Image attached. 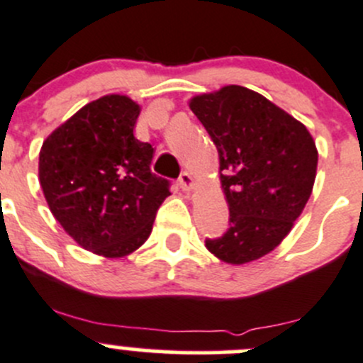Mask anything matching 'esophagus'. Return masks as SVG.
Instances as JSON below:
<instances>
[{
    "label": "esophagus",
    "mask_w": 363,
    "mask_h": 363,
    "mask_svg": "<svg viewBox=\"0 0 363 363\" xmlns=\"http://www.w3.org/2000/svg\"><path fill=\"white\" fill-rule=\"evenodd\" d=\"M179 184H181L182 191L184 193H191L194 189V179L189 172H182L181 177H179Z\"/></svg>",
    "instance_id": "34e87169"
}]
</instances>
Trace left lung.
Returning a JSON list of instances; mask_svg holds the SVG:
<instances>
[{
    "mask_svg": "<svg viewBox=\"0 0 363 363\" xmlns=\"http://www.w3.org/2000/svg\"><path fill=\"white\" fill-rule=\"evenodd\" d=\"M189 108L219 152L230 208V230L205 247L228 264L257 261L284 242L310 200L315 140L299 120L245 86L194 95Z\"/></svg>",
    "mask_w": 363,
    "mask_h": 363,
    "instance_id": "obj_1",
    "label": "left lung"
}]
</instances>
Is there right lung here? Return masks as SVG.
I'll return each mask as SVG.
<instances>
[{
    "label": "right lung",
    "instance_id": "1",
    "mask_svg": "<svg viewBox=\"0 0 363 363\" xmlns=\"http://www.w3.org/2000/svg\"><path fill=\"white\" fill-rule=\"evenodd\" d=\"M140 106L102 95L53 130L40 150L45 200L85 250L125 257L150 238L169 181L151 172L155 150L133 137Z\"/></svg>",
    "mask_w": 363,
    "mask_h": 363
}]
</instances>
